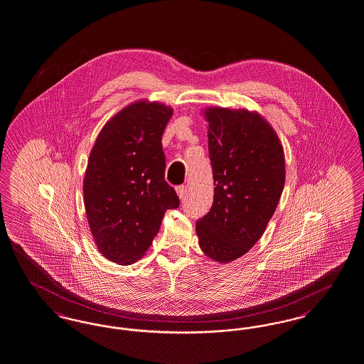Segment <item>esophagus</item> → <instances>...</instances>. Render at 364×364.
I'll list each match as a JSON object with an SVG mask.
<instances>
[{"label":"esophagus","instance_id":"1","mask_svg":"<svg viewBox=\"0 0 364 364\" xmlns=\"http://www.w3.org/2000/svg\"><path fill=\"white\" fill-rule=\"evenodd\" d=\"M176 192H177V195H178L180 200H186V198H187V187L180 186V187H177V188H176Z\"/></svg>","mask_w":364,"mask_h":364}]
</instances>
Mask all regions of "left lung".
I'll return each mask as SVG.
<instances>
[{
    "mask_svg": "<svg viewBox=\"0 0 364 364\" xmlns=\"http://www.w3.org/2000/svg\"><path fill=\"white\" fill-rule=\"evenodd\" d=\"M204 117L215 188L196 234L204 255L225 264L244 256L265 232L284 188V153L257 112L211 107Z\"/></svg>",
    "mask_w": 364,
    "mask_h": 364,
    "instance_id": "8db88e82",
    "label": "left lung"
}]
</instances>
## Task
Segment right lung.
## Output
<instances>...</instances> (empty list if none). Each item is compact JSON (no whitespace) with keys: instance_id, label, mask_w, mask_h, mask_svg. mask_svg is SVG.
I'll list each match as a JSON object with an SVG mask.
<instances>
[{"instance_id":"1","label":"right lung","mask_w":364,"mask_h":364,"mask_svg":"<svg viewBox=\"0 0 364 364\" xmlns=\"http://www.w3.org/2000/svg\"><path fill=\"white\" fill-rule=\"evenodd\" d=\"M173 109L132 102L102 127L84 177L87 223L102 256L120 265L139 260L160 230L166 210L177 208L165 181L162 132Z\"/></svg>"}]
</instances>
